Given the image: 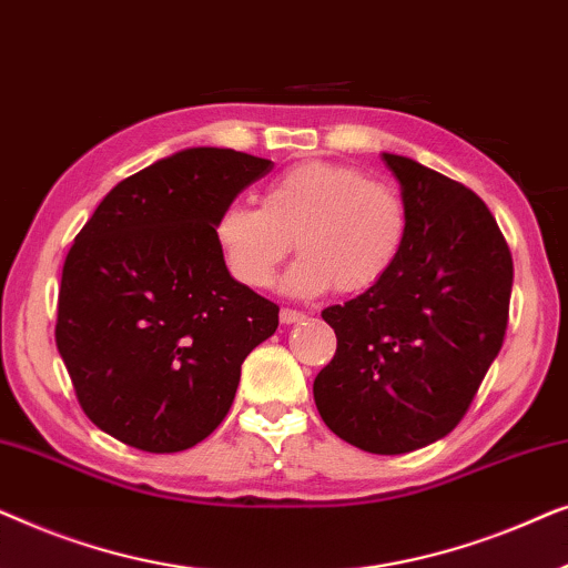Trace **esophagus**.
Instances as JSON below:
<instances>
[{"mask_svg":"<svg viewBox=\"0 0 568 568\" xmlns=\"http://www.w3.org/2000/svg\"><path fill=\"white\" fill-rule=\"evenodd\" d=\"M278 321H282L284 325L302 323V321H305V313H300V310H292V307H282V313H278Z\"/></svg>","mask_w":568,"mask_h":568,"instance_id":"esophagus-1","label":"esophagus"}]
</instances>
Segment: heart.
I'll list each match as a JSON object with an SVG mask.
<instances>
[{"mask_svg": "<svg viewBox=\"0 0 568 568\" xmlns=\"http://www.w3.org/2000/svg\"><path fill=\"white\" fill-rule=\"evenodd\" d=\"M292 237L302 255L284 278L286 292H367L400 258L408 206L393 185L367 181L359 168L305 160L263 185L261 206L230 201L214 220L224 266L253 290L274 282Z\"/></svg>", "mask_w": 568, "mask_h": 568, "instance_id": "obj_1", "label": "heart"}]
</instances>
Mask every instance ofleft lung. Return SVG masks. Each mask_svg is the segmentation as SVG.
<instances>
[{
	"label": "left lung",
	"instance_id": "left-lung-1",
	"mask_svg": "<svg viewBox=\"0 0 568 568\" xmlns=\"http://www.w3.org/2000/svg\"><path fill=\"white\" fill-rule=\"evenodd\" d=\"M408 206L390 274L323 310L338 346L313 395L325 426L375 455L447 437L504 344L511 253L488 206L453 178L383 152Z\"/></svg>",
	"mask_w": 568,
	"mask_h": 568
}]
</instances>
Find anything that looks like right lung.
I'll list each match as a JSON object with an SVG mask.
<instances>
[{"label":"right lung","mask_w":568,"mask_h":568,"mask_svg":"<svg viewBox=\"0 0 568 568\" xmlns=\"http://www.w3.org/2000/svg\"><path fill=\"white\" fill-rule=\"evenodd\" d=\"M253 154L191 146L121 181L74 237L57 346L92 424L144 453L206 439L278 307L230 276L214 220L271 173Z\"/></svg>","instance_id":"add662e5"}]
</instances>
